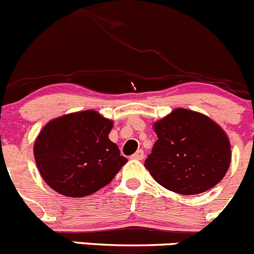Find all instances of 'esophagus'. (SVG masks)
<instances>
[{
  "instance_id": "esophagus-1",
  "label": "esophagus",
  "mask_w": 254,
  "mask_h": 254,
  "mask_svg": "<svg viewBox=\"0 0 254 254\" xmlns=\"http://www.w3.org/2000/svg\"><path fill=\"white\" fill-rule=\"evenodd\" d=\"M130 158L135 160H143V158H144V152H143L142 149H138L134 154L130 155Z\"/></svg>"
}]
</instances>
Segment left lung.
<instances>
[{
	"mask_svg": "<svg viewBox=\"0 0 254 254\" xmlns=\"http://www.w3.org/2000/svg\"><path fill=\"white\" fill-rule=\"evenodd\" d=\"M153 128L158 139L144 167L158 184L178 194L196 195L223 179L231 164V143L210 117L175 109Z\"/></svg>",
	"mask_w": 254,
	"mask_h": 254,
	"instance_id": "8db88e82",
	"label": "left lung"
}]
</instances>
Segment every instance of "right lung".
Returning <instances> with one entry per match:
<instances>
[{"instance_id": "right-lung-1", "label": "right lung", "mask_w": 254, "mask_h": 254, "mask_svg": "<svg viewBox=\"0 0 254 254\" xmlns=\"http://www.w3.org/2000/svg\"><path fill=\"white\" fill-rule=\"evenodd\" d=\"M114 121L94 110L72 112L48 122L33 145L45 183L69 197L91 195L106 187L127 163L109 138Z\"/></svg>"}]
</instances>
